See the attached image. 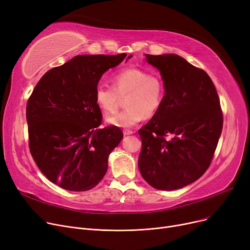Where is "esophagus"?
<instances>
[{
  "instance_id": "obj_1",
  "label": "esophagus",
  "mask_w": 250,
  "mask_h": 250,
  "mask_svg": "<svg viewBox=\"0 0 250 250\" xmlns=\"http://www.w3.org/2000/svg\"><path fill=\"white\" fill-rule=\"evenodd\" d=\"M132 134H134V132L132 129H124V135H132Z\"/></svg>"
}]
</instances>
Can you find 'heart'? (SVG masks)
<instances>
[{
	"label": "heart",
	"instance_id": "obj_1",
	"mask_svg": "<svg viewBox=\"0 0 250 250\" xmlns=\"http://www.w3.org/2000/svg\"><path fill=\"white\" fill-rule=\"evenodd\" d=\"M112 87L98 85L94 101L105 113L113 112L125 98V108L108 116L109 125L118 127H132L142 122L145 115H155L164 100L165 85L159 76L139 68H126L112 77Z\"/></svg>",
	"mask_w": 250,
	"mask_h": 250
}]
</instances>
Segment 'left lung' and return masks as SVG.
Returning a JSON list of instances; mask_svg holds the SVG:
<instances>
[{
    "label": "left lung",
    "mask_w": 250,
    "mask_h": 250,
    "mask_svg": "<svg viewBox=\"0 0 250 250\" xmlns=\"http://www.w3.org/2000/svg\"><path fill=\"white\" fill-rule=\"evenodd\" d=\"M146 59L160 71L165 95L158 112L139 129V169L154 188L174 190L207 171L222 133L223 112L204 70L172 54Z\"/></svg>",
    "instance_id": "obj_1"
}]
</instances>
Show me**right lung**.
Returning a JSON list of instances; mask_svg holds the SVG:
<instances>
[{
  "instance_id": "1",
  "label": "right lung",
  "mask_w": 250,
  "mask_h": 250,
  "mask_svg": "<svg viewBox=\"0 0 250 250\" xmlns=\"http://www.w3.org/2000/svg\"><path fill=\"white\" fill-rule=\"evenodd\" d=\"M125 57L77 56L47 71L27 101L30 153L45 177L63 189L89 190L107 171L108 156L124 134L114 125L98 127L102 113L94 92L102 75Z\"/></svg>"
}]
</instances>
